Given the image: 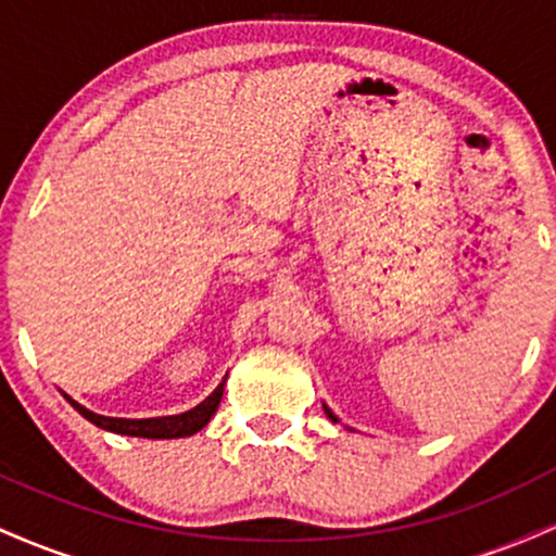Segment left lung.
<instances>
[{"instance_id": "1", "label": "left lung", "mask_w": 556, "mask_h": 556, "mask_svg": "<svg viewBox=\"0 0 556 556\" xmlns=\"http://www.w3.org/2000/svg\"><path fill=\"white\" fill-rule=\"evenodd\" d=\"M324 413H327V416H329V418H331V420H334V424H337V416H334V413H331V410H329V407H327V405H324Z\"/></svg>"}]
</instances>
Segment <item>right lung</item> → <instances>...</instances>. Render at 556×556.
Here are the masks:
<instances>
[{"label":"right lung","instance_id":"add662e5","mask_svg":"<svg viewBox=\"0 0 556 556\" xmlns=\"http://www.w3.org/2000/svg\"><path fill=\"white\" fill-rule=\"evenodd\" d=\"M225 381H227V376L222 379V384L216 387L206 400L198 402L193 410H185V413H180V416H164V418H140V420L138 418H106V416H96V413L88 410V407L78 405V402L70 397V394H65V400L80 413L83 418L91 420L93 426H99V429H104V431L123 433V437H140V439H182V437H193V433L201 431L203 426L212 420L216 407H219V402H222V394H225Z\"/></svg>","mask_w":556,"mask_h":556}]
</instances>
